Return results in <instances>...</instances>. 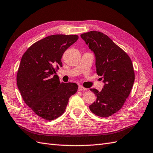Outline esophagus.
Listing matches in <instances>:
<instances>
[{
    "label": "esophagus",
    "instance_id": "1",
    "mask_svg": "<svg viewBox=\"0 0 153 153\" xmlns=\"http://www.w3.org/2000/svg\"><path fill=\"white\" fill-rule=\"evenodd\" d=\"M86 90H87L86 88L83 87L82 86H79V88H78V91H86Z\"/></svg>",
    "mask_w": 153,
    "mask_h": 153
}]
</instances>
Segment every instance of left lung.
<instances>
[{
    "label": "left lung",
    "mask_w": 153,
    "mask_h": 153,
    "mask_svg": "<svg viewBox=\"0 0 153 153\" xmlns=\"http://www.w3.org/2000/svg\"><path fill=\"white\" fill-rule=\"evenodd\" d=\"M96 56V72L105 83L96 94V100L90 109L98 117L107 118L123 107L130 94L135 73L130 57L107 35L100 31H90L80 35Z\"/></svg>",
    "instance_id": "obj_1"
}]
</instances>
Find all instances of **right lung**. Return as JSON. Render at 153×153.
Wrapping results in <instances>:
<instances>
[{
	"mask_svg": "<svg viewBox=\"0 0 153 153\" xmlns=\"http://www.w3.org/2000/svg\"><path fill=\"white\" fill-rule=\"evenodd\" d=\"M75 35H53L34 43L22 57L17 84L23 101L37 116L53 120L65 111L69 97L78 85L61 82L54 74L62 65L65 51L75 42Z\"/></svg>",
	"mask_w": 153,
	"mask_h": 153,
	"instance_id": "add662e5",
	"label": "right lung"
}]
</instances>
